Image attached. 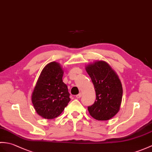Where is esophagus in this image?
Here are the masks:
<instances>
[{"mask_svg": "<svg viewBox=\"0 0 152 152\" xmlns=\"http://www.w3.org/2000/svg\"><path fill=\"white\" fill-rule=\"evenodd\" d=\"M81 97H82V93H79L78 94L76 95V98H80Z\"/></svg>", "mask_w": 152, "mask_h": 152, "instance_id": "34e87169", "label": "esophagus"}]
</instances>
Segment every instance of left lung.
<instances>
[{
  "label": "left lung",
  "instance_id": "8db88e82",
  "mask_svg": "<svg viewBox=\"0 0 152 152\" xmlns=\"http://www.w3.org/2000/svg\"><path fill=\"white\" fill-rule=\"evenodd\" d=\"M96 92V101L88 107L91 116L98 121H107L118 112L122 98V86L115 70L107 63L98 61L86 66Z\"/></svg>",
  "mask_w": 152,
  "mask_h": 152
}]
</instances>
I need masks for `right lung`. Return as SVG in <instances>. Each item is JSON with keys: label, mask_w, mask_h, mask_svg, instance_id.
<instances>
[{"label": "right lung", "mask_w": 152, "mask_h": 152, "mask_svg": "<svg viewBox=\"0 0 152 152\" xmlns=\"http://www.w3.org/2000/svg\"><path fill=\"white\" fill-rule=\"evenodd\" d=\"M63 75L59 63L53 61L45 66L39 77L31 102L37 113L44 118L58 117L70 100L68 87L63 82Z\"/></svg>", "instance_id": "add662e5"}]
</instances>
